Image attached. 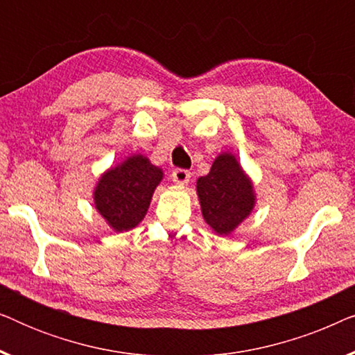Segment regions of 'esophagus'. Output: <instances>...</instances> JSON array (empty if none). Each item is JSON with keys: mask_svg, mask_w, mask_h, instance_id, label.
<instances>
[{"mask_svg": "<svg viewBox=\"0 0 355 355\" xmlns=\"http://www.w3.org/2000/svg\"><path fill=\"white\" fill-rule=\"evenodd\" d=\"M171 178H173L174 182L179 184V186H184V184H187L189 179H191V173H189L187 169L178 168V169H174V171H173Z\"/></svg>", "mask_w": 355, "mask_h": 355, "instance_id": "obj_1", "label": "esophagus"}]
</instances>
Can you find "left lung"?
<instances>
[{"instance_id": "left-lung-1", "label": "left lung", "mask_w": 355, "mask_h": 355, "mask_svg": "<svg viewBox=\"0 0 355 355\" xmlns=\"http://www.w3.org/2000/svg\"><path fill=\"white\" fill-rule=\"evenodd\" d=\"M197 196L207 225L216 234H231L255 207L254 184L232 153L215 158L210 173L197 179Z\"/></svg>"}]
</instances>
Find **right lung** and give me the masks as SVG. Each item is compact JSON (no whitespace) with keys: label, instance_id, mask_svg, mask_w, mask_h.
Listing matches in <instances>:
<instances>
[{"label":"right lung","instance_id":"right-lung-1","mask_svg":"<svg viewBox=\"0 0 355 355\" xmlns=\"http://www.w3.org/2000/svg\"><path fill=\"white\" fill-rule=\"evenodd\" d=\"M162 179V168L144 155H132L101 174L94 191L95 208L114 231L132 230L147 215Z\"/></svg>","mask_w":355,"mask_h":355}]
</instances>
